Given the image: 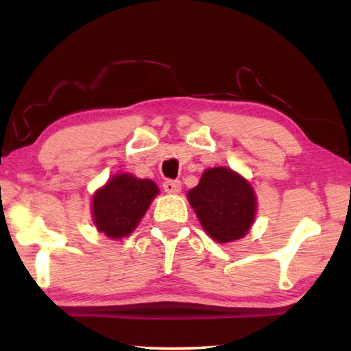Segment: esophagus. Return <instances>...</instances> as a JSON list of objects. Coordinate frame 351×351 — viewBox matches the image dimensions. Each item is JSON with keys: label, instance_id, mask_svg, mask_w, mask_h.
Listing matches in <instances>:
<instances>
[{"label": "esophagus", "instance_id": "obj_1", "mask_svg": "<svg viewBox=\"0 0 351 351\" xmlns=\"http://www.w3.org/2000/svg\"><path fill=\"white\" fill-rule=\"evenodd\" d=\"M162 187H164V190H165V192H167V193H180V190H181V181H178V180H167V181H164Z\"/></svg>", "mask_w": 351, "mask_h": 351}]
</instances>
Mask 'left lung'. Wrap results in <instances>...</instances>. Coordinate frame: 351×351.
<instances>
[{"mask_svg": "<svg viewBox=\"0 0 351 351\" xmlns=\"http://www.w3.org/2000/svg\"><path fill=\"white\" fill-rule=\"evenodd\" d=\"M187 199L206 232L218 243L243 239L257 212L251 184L228 167L207 169L198 186L189 190Z\"/></svg>", "mask_w": 351, "mask_h": 351, "instance_id": "8db88e82", "label": "left lung"}]
</instances>
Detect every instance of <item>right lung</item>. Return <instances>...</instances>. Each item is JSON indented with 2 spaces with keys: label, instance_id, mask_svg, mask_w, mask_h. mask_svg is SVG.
Listing matches in <instances>:
<instances>
[{
  "label": "right lung",
  "instance_id": "add662e5",
  "mask_svg": "<svg viewBox=\"0 0 351 351\" xmlns=\"http://www.w3.org/2000/svg\"><path fill=\"white\" fill-rule=\"evenodd\" d=\"M159 189L152 180L119 173L108 180L93 197V221L99 232L122 239L133 232L145 215Z\"/></svg>",
  "mask_w": 351,
  "mask_h": 351
}]
</instances>
